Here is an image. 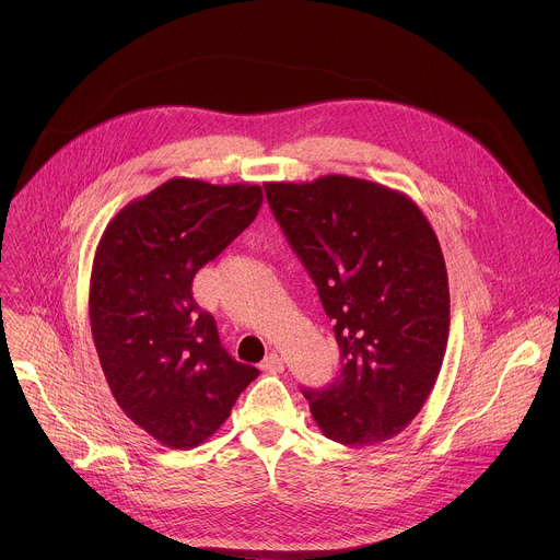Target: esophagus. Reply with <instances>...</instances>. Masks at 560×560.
I'll return each instance as SVG.
<instances>
[{"instance_id": "34e87169", "label": "esophagus", "mask_w": 560, "mask_h": 560, "mask_svg": "<svg viewBox=\"0 0 560 560\" xmlns=\"http://www.w3.org/2000/svg\"><path fill=\"white\" fill-rule=\"evenodd\" d=\"M261 368H264V370H270V372H281V370H283V359H281V354H277V352L266 354V359L261 361Z\"/></svg>"}]
</instances>
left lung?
I'll return each mask as SVG.
<instances>
[{
	"mask_svg": "<svg viewBox=\"0 0 560 560\" xmlns=\"http://www.w3.org/2000/svg\"><path fill=\"white\" fill-rule=\"evenodd\" d=\"M266 197L341 350L337 383L303 392L318 430L352 447L394 439L425 406L447 348L436 232L412 197L359 177L268 182Z\"/></svg>",
	"mask_w": 560,
	"mask_h": 560,
	"instance_id": "obj_1",
	"label": "left lung"
}]
</instances>
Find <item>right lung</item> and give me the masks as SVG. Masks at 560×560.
I'll list each match as a JSON object with an SVG mask.
<instances>
[{
    "instance_id": "obj_1",
    "label": "right lung",
    "mask_w": 560,
    "mask_h": 560,
    "mask_svg": "<svg viewBox=\"0 0 560 560\" xmlns=\"http://www.w3.org/2000/svg\"><path fill=\"white\" fill-rule=\"evenodd\" d=\"M261 203L257 184L175 177L126 203L97 244L89 310L104 376L124 415L166 447L210 439L259 376L221 348L192 279Z\"/></svg>"
}]
</instances>
